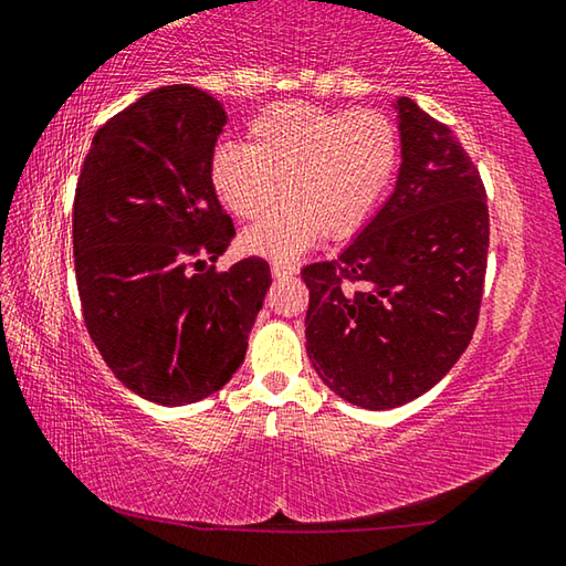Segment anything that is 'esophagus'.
Returning a JSON list of instances; mask_svg holds the SVG:
<instances>
[{"instance_id":"1","label":"esophagus","mask_w":566,"mask_h":566,"mask_svg":"<svg viewBox=\"0 0 566 566\" xmlns=\"http://www.w3.org/2000/svg\"><path fill=\"white\" fill-rule=\"evenodd\" d=\"M271 273L281 281V277H293L298 271H295V265L291 263H271Z\"/></svg>"}]
</instances>
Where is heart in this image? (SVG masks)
<instances>
[{
	"label": "heart",
	"instance_id": "b5f03b06",
	"mask_svg": "<svg viewBox=\"0 0 566 566\" xmlns=\"http://www.w3.org/2000/svg\"><path fill=\"white\" fill-rule=\"evenodd\" d=\"M398 161V132L380 112H331L303 102L268 106L248 146L223 144L211 161L218 198L233 216L268 213L241 235L245 253L291 263L318 235H348L378 203Z\"/></svg>",
	"mask_w": 566,
	"mask_h": 566
}]
</instances>
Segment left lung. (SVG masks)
<instances>
[{"label": "left lung", "mask_w": 566, "mask_h": 566, "mask_svg": "<svg viewBox=\"0 0 566 566\" xmlns=\"http://www.w3.org/2000/svg\"><path fill=\"white\" fill-rule=\"evenodd\" d=\"M395 188L333 261L305 265V350L345 402L392 410L434 388L478 325L490 216L478 168L408 96Z\"/></svg>", "instance_id": "obj_1"}]
</instances>
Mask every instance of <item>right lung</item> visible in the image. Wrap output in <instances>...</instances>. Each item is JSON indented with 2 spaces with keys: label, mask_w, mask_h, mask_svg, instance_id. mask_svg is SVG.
I'll return each mask as SVG.
<instances>
[{
  "label": "right lung",
  "mask_w": 566,
  "mask_h": 566,
  "mask_svg": "<svg viewBox=\"0 0 566 566\" xmlns=\"http://www.w3.org/2000/svg\"><path fill=\"white\" fill-rule=\"evenodd\" d=\"M223 126L211 94L156 88L94 134L74 196L86 331L118 382L164 408L203 400L233 378L271 289L263 258L203 271L235 233L211 181Z\"/></svg>",
  "instance_id": "right-lung-1"
}]
</instances>
